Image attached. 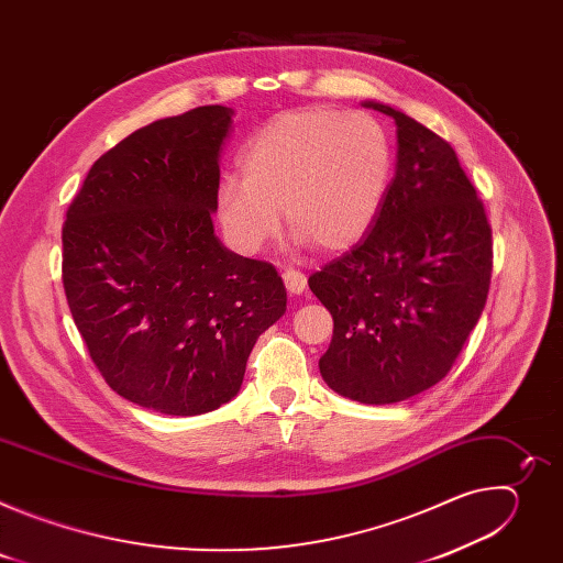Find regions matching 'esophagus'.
I'll return each mask as SVG.
<instances>
[{"instance_id":"obj_1","label":"esophagus","mask_w":563,"mask_h":563,"mask_svg":"<svg viewBox=\"0 0 563 563\" xmlns=\"http://www.w3.org/2000/svg\"><path fill=\"white\" fill-rule=\"evenodd\" d=\"M283 280H285V287L289 294H302L305 287H307V276L302 272H296V269H285L283 272Z\"/></svg>"}]
</instances>
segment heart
Returning <instances> with one entry per match:
<instances>
[{"label":"heart","instance_id":"heart-1","mask_svg":"<svg viewBox=\"0 0 563 563\" xmlns=\"http://www.w3.org/2000/svg\"><path fill=\"white\" fill-rule=\"evenodd\" d=\"M243 176L216 194L231 245L261 254L280 231V209L298 247L341 254L365 238L391 180V142L378 120L307 107L267 120L240 153Z\"/></svg>","mask_w":563,"mask_h":563}]
</instances>
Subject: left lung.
Returning a JSON list of instances; mask_svg holds the SVG:
<instances>
[{"mask_svg":"<svg viewBox=\"0 0 563 563\" xmlns=\"http://www.w3.org/2000/svg\"><path fill=\"white\" fill-rule=\"evenodd\" d=\"M396 172L376 222L341 258L309 276L334 318L323 380L358 404H398L437 385L486 307L493 229L484 202L434 131L387 104Z\"/></svg>","mask_w":563,"mask_h":563,"instance_id":"8db88e82","label":"left lung"}]
</instances>
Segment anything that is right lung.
<instances>
[{
	"instance_id": "obj_1",
	"label": "right lung",
	"mask_w": 563,
	"mask_h": 563,
	"mask_svg": "<svg viewBox=\"0 0 563 563\" xmlns=\"http://www.w3.org/2000/svg\"><path fill=\"white\" fill-rule=\"evenodd\" d=\"M231 115L211 104L133 131L96 159L62 227L64 294L96 367L159 415L224 406L287 309L276 267L213 233Z\"/></svg>"
}]
</instances>
